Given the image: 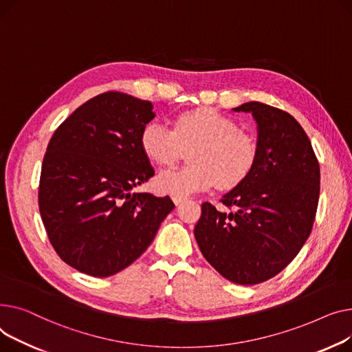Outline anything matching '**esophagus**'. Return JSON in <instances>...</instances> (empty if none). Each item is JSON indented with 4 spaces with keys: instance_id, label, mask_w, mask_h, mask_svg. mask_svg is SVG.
<instances>
[{
    "instance_id": "obj_1",
    "label": "esophagus",
    "mask_w": 352,
    "mask_h": 352,
    "mask_svg": "<svg viewBox=\"0 0 352 352\" xmlns=\"http://www.w3.org/2000/svg\"><path fill=\"white\" fill-rule=\"evenodd\" d=\"M172 200H173V203L177 206V204H180V203L184 200V197H180V196H173V197H172Z\"/></svg>"
}]
</instances>
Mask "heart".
Instances as JSON below:
<instances>
[{
	"mask_svg": "<svg viewBox=\"0 0 352 352\" xmlns=\"http://www.w3.org/2000/svg\"><path fill=\"white\" fill-rule=\"evenodd\" d=\"M139 142L144 156L160 166L172 164L183 149L195 146L189 153L192 166L163 170L156 177V189L170 196L206 192L216 183L232 189L250 175L257 159L256 140L232 118L208 108L177 115L173 129L152 120L142 129Z\"/></svg>",
	"mask_w": 352,
	"mask_h": 352,
	"instance_id": "heart-1",
	"label": "heart"
}]
</instances>
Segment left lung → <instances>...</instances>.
Here are the masks:
<instances>
[{
	"mask_svg": "<svg viewBox=\"0 0 352 352\" xmlns=\"http://www.w3.org/2000/svg\"><path fill=\"white\" fill-rule=\"evenodd\" d=\"M233 111L253 115L257 159L250 175L221 197L230 212L217 210L209 201L201 204L195 237L204 258L224 278L253 285L284 270L311 233L320 164L290 113L261 102Z\"/></svg>",
	"mask_w": 352,
	"mask_h": 352,
	"instance_id": "left-lung-1",
	"label": "left lung"
}]
</instances>
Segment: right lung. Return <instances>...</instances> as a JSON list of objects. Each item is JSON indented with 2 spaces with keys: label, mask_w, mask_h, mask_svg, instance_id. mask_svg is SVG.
<instances>
[{
  "label": "right lung",
  "mask_w": 352,
  "mask_h": 352,
  "mask_svg": "<svg viewBox=\"0 0 352 352\" xmlns=\"http://www.w3.org/2000/svg\"><path fill=\"white\" fill-rule=\"evenodd\" d=\"M153 105L100 94L60 123L41 169L38 203L58 256L78 272L109 277L153 241L173 209L169 196L132 193L155 170L140 148Z\"/></svg>",
  "instance_id": "add662e5"
}]
</instances>
